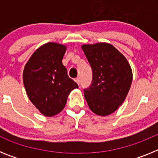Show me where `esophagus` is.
<instances>
[{"label": "esophagus", "mask_w": 158, "mask_h": 158, "mask_svg": "<svg viewBox=\"0 0 158 158\" xmlns=\"http://www.w3.org/2000/svg\"><path fill=\"white\" fill-rule=\"evenodd\" d=\"M74 81L77 82V85H80V79H79V78H76Z\"/></svg>", "instance_id": "34e87169"}]
</instances>
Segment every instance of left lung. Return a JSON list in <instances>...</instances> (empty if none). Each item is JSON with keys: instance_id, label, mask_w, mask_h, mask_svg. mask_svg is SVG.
<instances>
[{"instance_id": "obj_1", "label": "left lung", "mask_w": 158, "mask_h": 158, "mask_svg": "<svg viewBox=\"0 0 158 158\" xmlns=\"http://www.w3.org/2000/svg\"><path fill=\"white\" fill-rule=\"evenodd\" d=\"M93 70V80L84 95L89 108L98 115H108L126 99L132 82L127 58L109 43L81 47Z\"/></svg>"}]
</instances>
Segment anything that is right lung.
Segmentation results:
<instances>
[{
  "label": "right lung",
  "mask_w": 158,
  "mask_h": 158,
  "mask_svg": "<svg viewBox=\"0 0 158 158\" xmlns=\"http://www.w3.org/2000/svg\"><path fill=\"white\" fill-rule=\"evenodd\" d=\"M66 47L46 43L25 65L23 81L29 100L45 116H54L65 107L67 97L77 84L69 77L62 60Z\"/></svg>",
  "instance_id": "1"
}]
</instances>
